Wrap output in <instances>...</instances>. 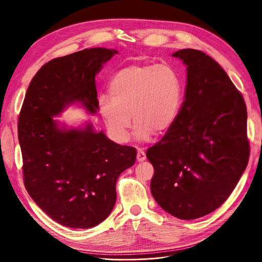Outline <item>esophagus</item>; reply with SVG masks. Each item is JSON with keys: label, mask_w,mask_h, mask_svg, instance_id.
Here are the masks:
<instances>
[{"label": "esophagus", "mask_w": 262, "mask_h": 262, "mask_svg": "<svg viewBox=\"0 0 262 262\" xmlns=\"http://www.w3.org/2000/svg\"><path fill=\"white\" fill-rule=\"evenodd\" d=\"M145 158H146V156H145L144 151L142 149H138V151H137V161L138 162H143V161H145Z\"/></svg>", "instance_id": "34e87169"}]
</instances>
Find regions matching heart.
Listing matches in <instances>:
<instances>
[{
	"mask_svg": "<svg viewBox=\"0 0 262 262\" xmlns=\"http://www.w3.org/2000/svg\"><path fill=\"white\" fill-rule=\"evenodd\" d=\"M109 93L98 98V109L112 138L121 143L129 139L132 115L137 140L165 134L176 122L183 97L178 73L166 64L122 68L112 77Z\"/></svg>",
	"mask_w": 262,
	"mask_h": 262,
	"instance_id": "b5f03b06",
	"label": "heart"
}]
</instances>
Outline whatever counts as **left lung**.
I'll use <instances>...</instances> for the list:
<instances>
[{
    "instance_id": "left-lung-1",
    "label": "left lung",
    "mask_w": 262,
    "mask_h": 262,
    "mask_svg": "<svg viewBox=\"0 0 262 262\" xmlns=\"http://www.w3.org/2000/svg\"><path fill=\"white\" fill-rule=\"evenodd\" d=\"M187 66L185 99L166 135L149 147L151 192L181 220L202 217L230 196L248 163L247 111L242 94L211 56L172 54Z\"/></svg>"
}]
</instances>
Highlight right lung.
<instances>
[{
	"label": "right lung",
	"mask_w": 262,
	"mask_h": 262,
	"mask_svg": "<svg viewBox=\"0 0 262 262\" xmlns=\"http://www.w3.org/2000/svg\"><path fill=\"white\" fill-rule=\"evenodd\" d=\"M118 51L91 48L56 58L32 79L18 120L25 186L50 219L86 229L108 217L119 176L136 162L135 147L84 128L60 127L52 118L74 103L98 109L95 76Z\"/></svg>",
	"instance_id": "obj_1"
}]
</instances>
